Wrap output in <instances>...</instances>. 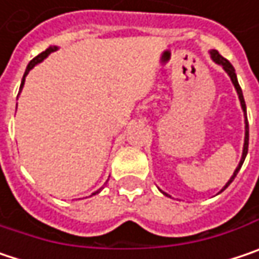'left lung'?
Instances as JSON below:
<instances>
[{"label":"left lung","mask_w":259,"mask_h":259,"mask_svg":"<svg viewBox=\"0 0 259 259\" xmlns=\"http://www.w3.org/2000/svg\"><path fill=\"white\" fill-rule=\"evenodd\" d=\"M209 54H211V59H212L213 62L217 63V65H220L224 70H226V73L230 76L231 82L234 85V88H236V91H237V96H239V100H240V106H242V110H243V116H245V143H243V152H242V157H240V162H239V165H237V168L234 169V172H233V176L230 177V180L226 183V186L221 189V192H224L229 186L231 184V181L234 180V177L237 176V172L240 171V168H242V165H243V162H245V157L248 155V144H249V125H248V118H246V104H245V99H243V93H242V88H240V85H239V81H237V75H236V70H234V67L231 66V63L227 60V59H224L217 50H211L209 51ZM162 192V190H160ZM220 192V193H221ZM163 194H166L165 192H162ZM168 196V194H166Z\"/></svg>","instance_id":"8db88e82"}]
</instances>
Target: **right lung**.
Returning a JSON list of instances; mask_svg holds the SVG:
<instances>
[{
    "mask_svg": "<svg viewBox=\"0 0 259 259\" xmlns=\"http://www.w3.org/2000/svg\"><path fill=\"white\" fill-rule=\"evenodd\" d=\"M57 50H59V47H57V46L48 47L46 51H42V53H41V54H38V56H36V57H35L33 60H30V62H29L28 67H26V70H25V75H23V79H22V83H20V90H19V94H20V91H22V88H23V85H25V78L28 76L29 72H30V70H32V69H33L35 66L38 65V63H41V62H42L44 59H47V57H48V56H50L51 53H54V51H57ZM100 190H102V189H100ZM100 190L94 192L93 194H97L99 192H100Z\"/></svg>",
    "mask_w": 259,
    "mask_h": 259,
    "instance_id": "1",
    "label": "right lung"
}]
</instances>
